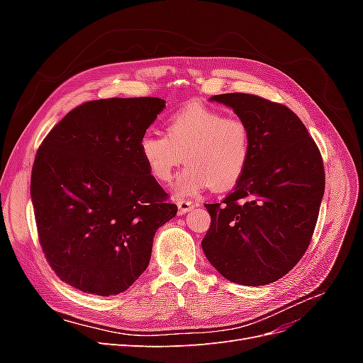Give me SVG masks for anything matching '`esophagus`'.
<instances>
[{
  "label": "esophagus",
  "instance_id": "34e87169",
  "mask_svg": "<svg viewBox=\"0 0 363 363\" xmlns=\"http://www.w3.org/2000/svg\"><path fill=\"white\" fill-rule=\"evenodd\" d=\"M195 206H196V204H195V203H192V201L180 200V201L177 203V207H179V213H180V215L188 213V212H191V211H192V208H194Z\"/></svg>",
  "mask_w": 363,
  "mask_h": 363
}]
</instances>
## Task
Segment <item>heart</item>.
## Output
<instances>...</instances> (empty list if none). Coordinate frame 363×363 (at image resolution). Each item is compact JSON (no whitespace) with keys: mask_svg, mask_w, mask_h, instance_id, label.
Here are the masks:
<instances>
[{"mask_svg":"<svg viewBox=\"0 0 363 363\" xmlns=\"http://www.w3.org/2000/svg\"><path fill=\"white\" fill-rule=\"evenodd\" d=\"M148 172L168 183L184 159L189 163L175 183V196L186 199L208 188L225 191L242 179L251 156V131L245 121L191 103L167 121V136L155 131L139 140Z\"/></svg>","mask_w":363,"mask_h":363,"instance_id":"1","label":"heart"}]
</instances>
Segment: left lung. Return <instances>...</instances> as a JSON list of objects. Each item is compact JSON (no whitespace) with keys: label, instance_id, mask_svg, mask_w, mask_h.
<instances>
[{"label":"left lung","instance_id":"obj_1","mask_svg":"<svg viewBox=\"0 0 363 363\" xmlns=\"http://www.w3.org/2000/svg\"><path fill=\"white\" fill-rule=\"evenodd\" d=\"M251 131L248 168L221 203L206 204L207 260L227 280L263 286L281 279L311 244L325 174L315 140L286 106L251 94L213 95Z\"/></svg>","mask_w":363,"mask_h":363}]
</instances>
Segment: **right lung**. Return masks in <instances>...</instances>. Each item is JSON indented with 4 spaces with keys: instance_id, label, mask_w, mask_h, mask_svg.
Listing matches in <instances>:
<instances>
[{
    "instance_id": "1",
    "label": "right lung",
    "mask_w": 363,
    "mask_h": 363,
    "mask_svg": "<svg viewBox=\"0 0 363 363\" xmlns=\"http://www.w3.org/2000/svg\"><path fill=\"white\" fill-rule=\"evenodd\" d=\"M163 108L152 96L87 101L36 152L30 194L42 251L84 294L128 289L148 267L157 228L177 213L139 152Z\"/></svg>"
}]
</instances>
